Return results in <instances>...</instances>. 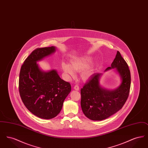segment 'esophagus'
I'll list each match as a JSON object with an SVG mask.
<instances>
[{
    "mask_svg": "<svg viewBox=\"0 0 148 148\" xmlns=\"http://www.w3.org/2000/svg\"><path fill=\"white\" fill-rule=\"evenodd\" d=\"M74 89L76 90H79V86H78V85H75L74 86Z\"/></svg>",
    "mask_w": 148,
    "mask_h": 148,
    "instance_id": "obj_1",
    "label": "esophagus"
}]
</instances>
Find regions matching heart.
<instances>
[{
    "mask_svg": "<svg viewBox=\"0 0 148 148\" xmlns=\"http://www.w3.org/2000/svg\"><path fill=\"white\" fill-rule=\"evenodd\" d=\"M91 62L92 59L89 58H81L71 61V65L63 63L62 64V68L64 73L68 77H74L75 71H82V77L84 80H87L92 77L94 73L92 67H87Z\"/></svg>",
    "mask_w": 148,
    "mask_h": 148,
    "instance_id": "b5f03b06",
    "label": "heart"
}]
</instances>
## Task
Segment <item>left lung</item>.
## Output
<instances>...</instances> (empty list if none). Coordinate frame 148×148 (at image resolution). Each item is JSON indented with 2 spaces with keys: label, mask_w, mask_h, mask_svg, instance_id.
I'll return each mask as SVG.
<instances>
[{
  "label": "left lung",
  "mask_w": 148,
  "mask_h": 148,
  "mask_svg": "<svg viewBox=\"0 0 148 148\" xmlns=\"http://www.w3.org/2000/svg\"><path fill=\"white\" fill-rule=\"evenodd\" d=\"M115 68L121 83L114 90L103 88L99 83L101 73H95L81 89V107L85 115L92 120H102L120 110L129 97L131 76L127 64L118 51L112 63L105 71Z\"/></svg>",
  "instance_id": "8db88e82"
}]
</instances>
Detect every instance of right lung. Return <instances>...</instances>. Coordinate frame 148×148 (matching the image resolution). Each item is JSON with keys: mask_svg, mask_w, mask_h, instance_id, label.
Returning <instances> with one entry per match:
<instances>
[{"mask_svg": "<svg viewBox=\"0 0 148 148\" xmlns=\"http://www.w3.org/2000/svg\"><path fill=\"white\" fill-rule=\"evenodd\" d=\"M56 47L37 48L21 65L19 91L26 108L35 116L45 119L56 117L71 91V85L62 79L56 70L42 71L36 62L56 51Z\"/></svg>", "mask_w": 148, "mask_h": 148, "instance_id": "add662e5", "label": "right lung"}]
</instances>
